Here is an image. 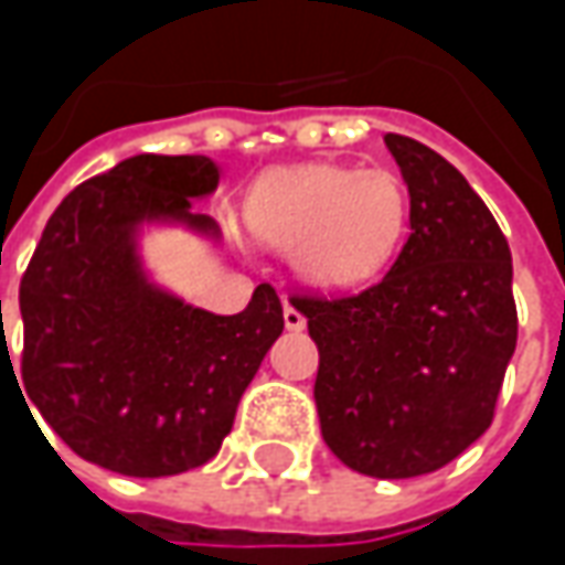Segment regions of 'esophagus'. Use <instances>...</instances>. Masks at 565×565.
Listing matches in <instances>:
<instances>
[{"label":"esophagus","instance_id":"34e87169","mask_svg":"<svg viewBox=\"0 0 565 565\" xmlns=\"http://www.w3.org/2000/svg\"><path fill=\"white\" fill-rule=\"evenodd\" d=\"M282 320H286V330H305V315L298 311V308H292V305H286V311H282Z\"/></svg>","mask_w":565,"mask_h":565}]
</instances>
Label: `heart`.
I'll use <instances>...</instances> for the list:
<instances>
[{
  "mask_svg": "<svg viewBox=\"0 0 565 565\" xmlns=\"http://www.w3.org/2000/svg\"><path fill=\"white\" fill-rule=\"evenodd\" d=\"M408 194L390 169L308 166L270 175L248 204L250 228L295 248L298 270L320 286H355L390 257Z\"/></svg>",
  "mask_w": 565,
  "mask_h": 565,
  "instance_id": "b5f03b06",
  "label": "heart"
}]
</instances>
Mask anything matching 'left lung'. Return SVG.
Returning <instances> with one entry per match:
<instances>
[{"label":"left lung","mask_w":565,"mask_h":565,"mask_svg":"<svg viewBox=\"0 0 565 565\" xmlns=\"http://www.w3.org/2000/svg\"><path fill=\"white\" fill-rule=\"evenodd\" d=\"M408 185V238L377 282L292 295L317 342L320 434L371 478H415L466 452L493 422L515 352L507 235L462 172L386 135Z\"/></svg>","instance_id":"obj_1"}]
</instances>
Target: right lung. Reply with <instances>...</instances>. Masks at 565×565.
<instances>
[{
  "mask_svg": "<svg viewBox=\"0 0 565 565\" xmlns=\"http://www.w3.org/2000/svg\"><path fill=\"white\" fill-rule=\"evenodd\" d=\"M216 182L220 169L206 157L121 160L55 206L21 276L24 393L94 466L166 478L210 462L282 333L270 282L254 289L242 315L223 317L143 276L138 226L169 220L216 235L210 216L191 213Z\"/></svg>",
  "mask_w": 565,
  "mask_h": 565,
  "instance_id": "right-lung-1",
  "label": "right lung"
}]
</instances>
